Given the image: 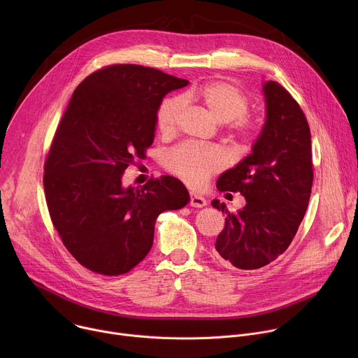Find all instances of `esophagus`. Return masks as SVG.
<instances>
[{
  "label": "esophagus",
  "instance_id": "obj_1",
  "mask_svg": "<svg viewBox=\"0 0 358 358\" xmlns=\"http://www.w3.org/2000/svg\"><path fill=\"white\" fill-rule=\"evenodd\" d=\"M189 206L195 207V208H202V207L207 206V201L203 199L201 195L191 192L189 194Z\"/></svg>",
  "mask_w": 358,
  "mask_h": 358
}]
</instances>
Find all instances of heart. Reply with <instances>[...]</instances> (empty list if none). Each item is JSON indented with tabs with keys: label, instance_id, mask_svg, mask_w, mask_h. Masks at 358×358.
Here are the masks:
<instances>
[{
	"label": "heart",
	"instance_id": "b5f03b06",
	"mask_svg": "<svg viewBox=\"0 0 358 358\" xmlns=\"http://www.w3.org/2000/svg\"><path fill=\"white\" fill-rule=\"evenodd\" d=\"M199 100L220 123H231V131L246 136L250 131V120L245 116L249 99L235 85L228 82H211L196 92H188L182 97L174 96L163 100L156 116V124L163 136H171L185 108V101ZM224 166V156L217 148L181 144L170 150L164 157V167L189 187H202L210 177Z\"/></svg>",
	"mask_w": 358,
	"mask_h": 358
}]
</instances>
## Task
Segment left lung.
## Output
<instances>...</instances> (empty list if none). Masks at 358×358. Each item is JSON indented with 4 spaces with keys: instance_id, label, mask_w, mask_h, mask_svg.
Wrapping results in <instances>:
<instances>
[{
    "instance_id": "obj_1",
    "label": "left lung",
    "mask_w": 358,
    "mask_h": 358,
    "mask_svg": "<svg viewBox=\"0 0 358 358\" xmlns=\"http://www.w3.org/2000/svg\"><path fill=\"white\" fill-rule=\"evenodd\" d=\"M266 122L252 152L217 181L221 192H241L246 206L229 213L215 249L221 262L259 269L289 248L309 206L313 163L309 123L292 94L278 82L264 85Z\"/></svg>"
}]
</instances>
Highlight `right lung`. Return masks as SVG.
<instances>
[{
    "instance_id": "1",
    "label": "right lung",
    "mask_w": 358,
    "mask_h": 358,
    "mask_svg": "<svg viewBox=\"0 0 358 358\" xmlns=\"http://www.w3.org/2000/svg\"><path fill=\"white\" fill-rule=\"evenodd\" d=\"M188 80L131 64L101 68L75 89L43 167L54 228L89 271L117 276L150 252L157 217L187 206L189 194L171 177L124 188L122 176L145 157L163 97Z\"/></svg>"
}]
</instances>
